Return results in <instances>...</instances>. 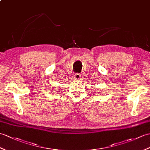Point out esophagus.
Returning <instances> with one entry per match:
<instances>
[{
	"label": "esophagus",
	"instance_id": "obj_1",
	"mask_svg": "<svg viewBox=\"0 0 150 150\" xmlns=\"http://www.w3.org/2000/svg\"><path fill=\"white\" fill-rule=\"evenodd\" d=\"M81 74H76L74 75V78L76 80H79L80 79H81Z\"/></svg>",
	"mask_w": 150,
	"mask_h": 150
}]
</instances>
